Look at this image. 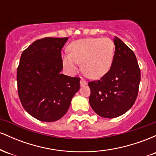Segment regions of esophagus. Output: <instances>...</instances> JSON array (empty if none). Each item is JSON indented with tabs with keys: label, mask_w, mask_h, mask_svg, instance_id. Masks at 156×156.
Masks as SVG:
<instances>
[{
	"label": "esophagus",
	"mask_w": 156,
	"mask_h": 156,
	"mask_svg": "<svg viewBox=\"0 0 156 156\" xmlns=\"http://www.w3.org/2000/svg\"><path fill=\"white\" fill-rule=\"evenodd\" d=\"M80 86H84L87 84V82L84 80V79H83V78H81V80H80Z\"/></svg>",
	"instance_id": "esophagus-1"
}]
</instances>
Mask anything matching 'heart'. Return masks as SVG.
<instances>
[{
    "label": "heart",
    "mask_w": 156,
    "mask_h": 156,
    "mask_svg": "<svg viewBox=\"0 0 156 156\" xmlns=\"http://www.w3.org/2000/svg\"><path fill=\"white\" fill-rule=\"evenodd\" d=\"M69 54L63 57V63L71 73L78 71L81 64L84 74L91 78H99L110 69L114 57L115 44L111 39L87 38L74 41L68 47Z\"/></svg>",
    "instance_id": "heart-1"
}]
</instances>
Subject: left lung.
<instances>
[{
  "instance_id": "left-lung-1",
  "label": "left lung",
  "mask_w": 156,
  "mask_h": 156,
  "mask_svg": "<svg viewBox=\"0 0 156 156\" xmlns=\"http://www.w3.org/2000/svg\"><path fill=\"white\" fill-rule=\"evenodd\" d=\"M115 52L112 67L101 79L88 83L89 104L105 118L122 115L133 106L138 96L141 72L135 54L120 39H114Z\"/></svg>"
}]
</instances>
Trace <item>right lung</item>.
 <instances>
[{
	"label": "right lung",
	"mask_w": 156,
	"mask_h": 156,
	"mask_svg": "<svg viewBox=\"0 0 156 156\" xmlns=\"http://www.w3.org/2000/svg\"><path fill=\"white\" fill-rule=\"evenodd\" d=\"M67 39H37L21 55L17 69L20 101L30 115L40 121L61 119L79 90L80 78L60 73L63 68L61 51Z\"/></svg>",
	"instance_id": "add662e5"
}]
</instances>
